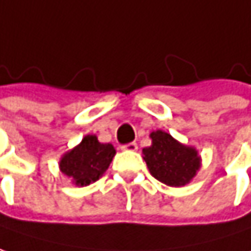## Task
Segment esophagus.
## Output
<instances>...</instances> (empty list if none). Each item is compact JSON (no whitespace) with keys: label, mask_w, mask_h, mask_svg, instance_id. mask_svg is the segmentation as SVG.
Here are the masks:
<instances>
[{"label":"esophagus","mask_w":251,"mask_h":251,"mask_svg":"<svg viewBox=\"0 0 251 251\" xmlns=\"http://www.w3.org/2000/svg\"><path fill=\"white\" fill-rule=\"evenodd\" d=\"M121 148L124 149V151H136V149H138V145H136L135 142H129V144L122 145Z\"/></svg>","instance_id":"esophagus-1"}]
</instances>
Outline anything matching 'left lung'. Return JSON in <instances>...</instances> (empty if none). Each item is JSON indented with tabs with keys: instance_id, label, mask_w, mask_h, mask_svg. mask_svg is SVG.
<instances>
[{
	"instance_id": "1",
	"label": "left lung",
	"mask_w": 251,
	"mask_h": 251,
	"mask_svg": "<svg viewBox=\"0 0 251 251\" xmlns=\"http://www.w3.org/2000/svg\"><path fill=\"white\" fill-rule=\"evenodd\" d=\"M149 136L152 145L142 149V153L152 176L170 187L188 184L201 167L195 148L179 144L164 130H155Z\"/></svg>"
}]
</instances>
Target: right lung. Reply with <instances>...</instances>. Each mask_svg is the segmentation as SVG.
<instances>
[{"label": "right lung", "mask_w": 251, "mask_h": 251, "mask_svg": "<svg viewBox=\"0 0 251 251\" xmlns=\"http://www.w3.org/2000/svg\"><path fill=\"white\" fill-rule=\"evenodd\" d=\"M116 151L112 144H100L96 135H86L77 147L60 159V171L79 187L98 181L109 168Z\"/></svg>", "instance_id": "obj_1"}]
</instances>
